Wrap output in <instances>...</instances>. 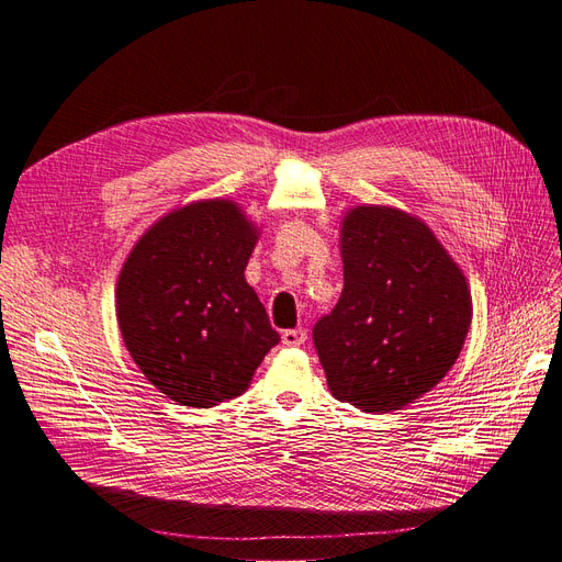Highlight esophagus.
Instances as JSON below:
<instances>
[{"mask_svg": "<svg viewBox=\"0 0 562 562\" xmlns=\"http://www.w3.org/2000/svg\"><path fill=\"white\" fill-rule=\"evenodd\" d=\"M281 342H283L285 347H302L304 342H307V330H304V328L283 330V335H281Z\"/></svg>", "mask_w": 562, "mask_h": 562, "instance_id": "1", "label": "esophagus"}]
</instances>
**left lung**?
I'll list each match as a JSON object with an SVG mask.
<instances>
[{
    "instance_id": "obj_1",
    "label": "left lung",
    "mask_w": 562,
    "mask_h": 562,
    "mask_svg": "<svg viewBox=\"0 0 562 562\" xmlns=\"http://www.w3.org/2000/svg\"><path fill=\"white\" fill-rule=\"evenodd\" d=\"M345 288L312 330L337 401L389 413L427 394L471 323L467 279L417 217L359 206L342 223Z\"/></svg>"
}]
</instances>
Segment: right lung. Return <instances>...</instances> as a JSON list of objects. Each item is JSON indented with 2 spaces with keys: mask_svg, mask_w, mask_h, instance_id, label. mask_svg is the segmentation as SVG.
Masks as SVG:
<instances>
[{
  "mask_svg": "<svg viewBox=\"0 0 562 562\" xmlns=\"http://www.w3.org/2000/svg\"><path fill=\"white\" fill-rule=\"evenodd\" d=\"M255 241V227L232 201H201L159 220L119 274L126 349L180 405L241 396L281 342L244 277Z\"/></svg>",
  "mask_w": 562,
  "mask_h": 562,
  "instance_id": "obj_1",
  "label": "right lung"
}]
</instances>
